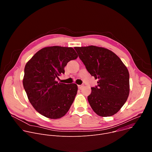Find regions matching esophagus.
<instances>
[{"instance_id":"obj_1","label":"esophagus","mask_w":152,"mask_h":152,"mask_svg":"<svg viewBox=\"0 0 152 152\" xmlns=\"http://www.w3.org/2000/svg\"><path fill=\"white\" fill-rule=\"evenodd\" d=\"M84 86V85L83 84H81V85H77V86H78V88L79 89H82V88H83V86Z\"/></svg>"}]
</instances>
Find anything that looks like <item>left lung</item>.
I'll return each instance as SVG.
<instances>
[{
	"mask_svg": "<svg viewBox=\"0 0 152 152\" xmlns=\"http://www.w3.org/2000/svg\"><path fill=\"white\" fill-rule=\"evenodd\" d=\"M87 71L98 85L91 88L88 96L93 110L99 116L116 114L126 102L129 94V73L120 58L103 48L90 46L75 47Z\"/></svg>",
	"mask_w": 152,
	"mask_h": 152,
	"instance_id": "obj_1",
	"label": "left lung"
}]
</instances>
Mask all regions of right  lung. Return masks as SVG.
Wrapping results in <instances>:
<instances>
[{"label": "right lung", "mask_w": 152, "mask_h": 152, "mask_svg": "<svg viewBox=\"0 0 152 152\" xmlns=\"http://www.w3.org/2000/svg\"><path fill=\"white\" fill-rule=\"evenodd\" d=\"M77 58L72 48L52 46L37 52L26 63L24 89L35 110L47 118L57 119L69 111L77 91L75 83H58L67 63Z\"/></svg>", "instance_id": "obj_1"}]
</instances>
